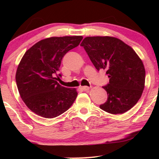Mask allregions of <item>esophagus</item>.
<instances>
[{
  "instance_id": "esophagus-1",
  "label": "esophagus",
  "mask_w": 159,
  "mask_h": 159,
  "mask_svg": "<svg viewBox=\"0 0 159 159\" xmlns=\"http://www.w3.org/2000/svg\"><path fill=\"white\" fill-rule=\"evenodd\" d=\"M82 89L84 91H88L90 90V87H87V86H84V87H82Z\"/></svg>"
}]
</instances>
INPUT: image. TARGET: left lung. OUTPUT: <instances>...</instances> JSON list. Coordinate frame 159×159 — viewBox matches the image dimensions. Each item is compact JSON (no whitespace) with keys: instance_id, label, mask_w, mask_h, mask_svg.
Listing matches in <instances>:
<instances>
[{"instance_id":"left-lung-1","label":"left lung","mask_w":159,"mask_h":159,"mask_svg":"<svg viewBox=\"0 0 159 159\" xmlns=\"http://www.w3.org/2000/svg\"><path fill=\"white\" fill-rule=\"evenodd\" d=\"M81 46L96 69L106 70L109 83L103 88L107 101L100 108L112 114L130 110L141 96L145 84V69L130 46L111 36H88Z\"/></svg>"}]
</instances>
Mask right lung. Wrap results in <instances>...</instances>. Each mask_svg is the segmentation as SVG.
Here are the masks:
<instances>
[{"instance_id": "1", "label": "right lung", "mask_w": 159, "mask_h": 159, "mask_svg": "<svg viewBox=\"0 0 159 159\" xmlns=\"http://www.w3.org/2000/svg\"><path fill=\"white\" fill-rule=\"evenodd\" d=\"M82 39L81 36L47 38L24 54L16 81L21 98L33 112L45 118H54L73 104L77 91L60 85L55 77L63 57L77 47Z\"/></svg>"}]
</instances>
